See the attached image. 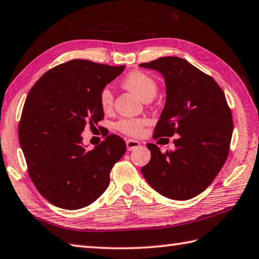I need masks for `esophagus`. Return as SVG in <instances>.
Returning a JSON list of instances; mask_svg holds the SVG:
<instances>
[{"mask_svg":"<svg viewBox=\"0 0 259 259\" xmlns=\"http://www.w3.org/2000/svg\"><path fill=\"white\" fill-rule=\"evenodd\" d=\"M125 145H126V149L131 151L136 148H138V147L140 146V143L137 140H134V139H128L125 141Z\"/></svg>","mask_w":259,"mask_h":259,"instance_id":"34e87169","label":"esophagus"}]
</instances>
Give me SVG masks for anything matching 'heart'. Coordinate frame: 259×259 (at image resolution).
I'll return each mask as SVG.
<instances>
[{"label":"heart","instance_id":"1","mask_svg":"<svg viewBox=\"0 0 259 259\" xmlns=\"http://www.w3.org/2000/svg\"><path fill=\"white\" fill-rule=\"evenodd\" d=\"M123 85L130 92L144 101L148 98L153 99L157 93V84L155 80L143 72H133L125 76ZM100 104L103 110H109L113 104V95L110 89L104 88L100 93ZM146 121L144 119H122L116 122V129L129 136H140L143 133Z\"/></svg>","mask_w":259,"mask_h":259}]
</instances>
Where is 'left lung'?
Instances as JSON below:
<instances>
[{
    "label": "left lung",
    "mask_w": 259,
    "mask_h": 259,
    "mask_svg": "<svg viewBox=\"0 0 259 259\" xmlns=\"http://www.w3.org/2000/svg\"><path fill=\"white\" fill-rule=\"evenodd\" d=\"M139 66L160 73L166 85L155 138L180 136L175 149L165 154L147 144L151 158L141 173L163 196L190 200L213 182L229 154L234 124L225 93L213 78L180 57H159Z\"/></svg>",
    "instance_id": "1"
}]
</instances>
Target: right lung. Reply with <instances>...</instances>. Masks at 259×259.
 <instances>
[{"label":"right lung","instance_id":"add662e5","mask_svg":"<svg viewBox=\"0 0 259 259\" xmlns=\"http://www.w3.org/2000/svg\"><path fill=\"white\" fill-rule=\"evenodd\" d=\"M74 59L48 70L25 100L19 141L30 179L50 203L66 210L92 204L110 183V171L125 143L110 135L86 150L82 133L104 118L100 93L124 70Z\"/></svg>","mask_w":259,"mask_h":259}]
</instances>
